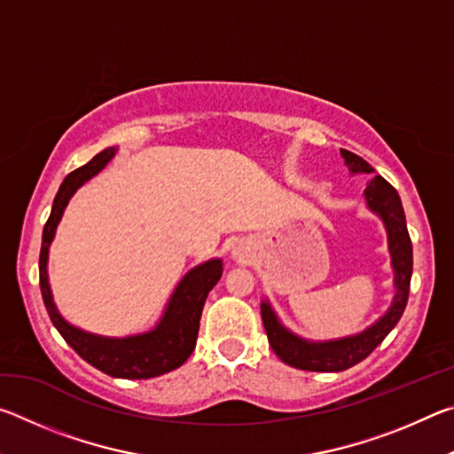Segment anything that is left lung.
<instances>
[{
  "mask_svg": "<svg viewBox=\"0 0 454 454\" xmlns=\"http://www.w3.org/2000/svg\"><path fill=\"white\" fill-rule=\"evenodd\" d=\"M340 153L347 160V166L350 172H364L372 174L374 168L364 162L363 158L356 156L348 150H340ZM366 202L379 216L384 220L388 230V246L390 254H393V266H395V284H396V296L390 310L376 322L374 326L364 330L363 334L344 338V340L334 342H306L290 334L278 320H276L270 306L262 302L260 310H262V322L268 334V342H270L272 350L276 352L282 363H286L301 371L310 372H340L347 368L358 364L364 360L371 352L379 347V344L388 336L390 330L396 326L401 320L406 301H409L411 290V276H412V242L406 230L404 210L398 198V192L390 186V184L382 178V176H374L366 186Z\"/></svg>",
  "mask_w": 454,
  "mask_h": 454,
  "instance_id": "obj_1",
  "label": "left lung"
}]
</instances>
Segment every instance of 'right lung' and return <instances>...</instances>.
I'll list each match as a JSON object with an SVG mask.
<instances>
[{
	"label": "right lung",
	"mask_w": 454,
	"mask_h": 454,
	"mask_svg": "<svg viewBox=\"0 0 454 454\" xmlns=\"http://www.w3.org/2000/svg\"><path fill=\"white\" fill-rule=\"evenodd\" d=\"M114 152H116L114 148L99 152L86 166L67 174L66 180L61 182L56 200H53L51 214L43 226L40 250V288L45 310H48L53 326L86 363L106 374L116 376V379H153V376L166 374L182 366L194 350L204 302L208 298V292L216 286L222 276L220 260H210V262L198 266L184 276L158 328H153L148 334L129 338H102L82 333V330L67 325L59 317L56 306H53L48 272H45L50 242L53 240L58 222L72 194L83 182H88L91 176H96L110 162Z\"/></svg>",
	"instance_id": "obj_1"
}]
</instances>
